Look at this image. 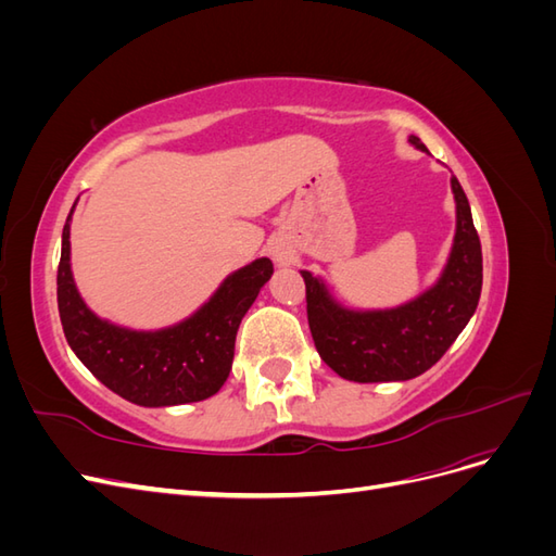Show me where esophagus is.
I'll list each match as a JSON object with an SVG mask.
<instances>
[{
	"label": "esophagus",
	"mask_w": 556,
	"mask_h": 556,
	"mask_svg": "<svg viewBox=\"0 0 556 556\" xmlns=\"http://www.w3.org/2000/svg\"><path fill=\"white\" fill-rule=\"evenodd\" d=\"M271 255H274V260H276L280 266H288V264L292 262V250L285 248L282 243H276V245L271 248Z\"/></svg>",
	"instance_id": "1"
}]
</instances>
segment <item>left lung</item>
Here are the masks:
<instances>
[{
    "label": "left lung",
    "instance_id": "1",
    "mask_svg": "<svg viewBox=\"0 0 556 556\" xmlns=\"http://www.w3.org/2000/svg\"><path fill=\"white\" fill-rule=\"evenodd\" d=\"M429 153L417 137L408 139ZM457 227L443 271L429 290L396 308H348L327 282L301 271L306 282L308 327L319 357L352 382H396L422 376L439 362L473 317L482 290V248L468 199L450 178Z\"/></svg>",
    "mask_w": 556,
    "mask_h": 556
}]
</instances>
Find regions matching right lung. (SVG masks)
Listing matches in <instances>:
<instances>
[{"mask_svg":"<svg viewBox=\"0 0 556 556\" xmlns=\"http://www.w3.org/2000/svg\"><path fill=\"white\" fill-rule=\"evenodd\" d=\"M74 208L76 204L62 229L58 266V308L74 355L111 392L137 406H180L220 392L231 371L241 319L274 274L271 260L260 257L227 276L206 304L178 325L155 331L117 327L88 308L74 282Z\"/></svg>","mask_w":556,"mask_h":556,"instance_id":"add662e5","label":"right lung"}]
</instances>
